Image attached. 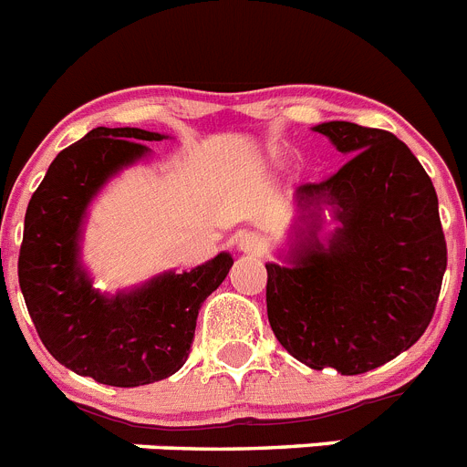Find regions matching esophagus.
Returning <instances> with one entry per match:
<instances>
[{
  "instance_id": "esophagus-1",
  "label": "esophagus",
  "mask_w": 467,
  "mask_h": 467,
  "mask_svg": "<svg viewBox=\"0 0 467 467\" xmlns=\"http://www.w3.org/2000/svg\"><path fill=\"white\" fill-rule=\"evenodd\" d=\"M238 250H243V253L247 254H262L264 241L257 234H245V236H241V241H238Z\"/></svg>"
}]
</instances>
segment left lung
Listing matches in <instances>:
<instances>
[{
    "mask_svg": "<svg viewBox=\"0 0 467 467\" xmlns=\"http://www.w3.org/2000/svg\"><path fill=\"white\" fill-rule=\"evenodd\" d=\"M316 130L348 161L323 182L301 184L296 205L304 217H316L311 205H334L341 226L327 250L313 236L299 243L295 266L266 264V313L292 358L353 377L398 358L426 332L447 241L435 187L402 140L348 121Z\"/></svg>",
    "mask_w": 467,
    "mask_h": 467,
    "instance_id": "1",
    "label": "left lung"
}]
</instances>
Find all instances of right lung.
<instances>
[{"label": "right lung", "instance_id": "right-lung-1", "mask_svg": "<svg viewBox=\"0 0 467 467\" xmlns=\"http://www.w3.org/2000/svg\"><path fill=\"white\" fill-rule=\"evenodd\" d=\"M163 135L93 128L53 159L25 213L18 283L41 344L72 372L119 388L168 379L187 362L201 304L229 274L217 254L184 274H166L107 299L79 269V226L95 192Z\"/></svg>", "mask_w": 467, "mask_h": 467}]
</instances>
